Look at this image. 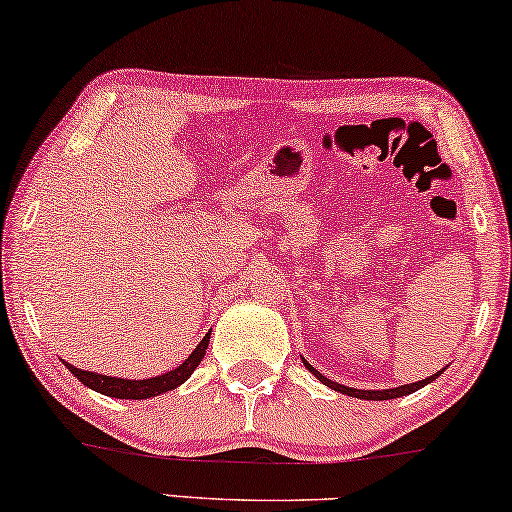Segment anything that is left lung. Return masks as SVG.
Returning a JSON list of instances; mask_svg holds the SVG:
<instances>
[{"instance_id": "obj_1", "label": "left lung", "mask_w": 512, "mask_h": 512, "mask_svg": "<svg viewBox=\"0 0 512 512\" xmlns=\"http://www.w3.org/2000/svg\"><path fill=\"white\" fill-rule=\"evenodd\" d=\"M303 363H305V368L310 370V373L317 377L319 382H324L326 387H331V389H335V391H340V394H347V396H354V398H366V401H389V398H401V396H408V394H412V391H417V389H422L424 384H429V382H433L436 380V377L443 373V370H438L436 375H431V377H426V380H419V382H412V384H401V387H394V389H382V391H370V389H352V387H345V384H338V382H333V380H328V377H324L319 373L317 368H312L310 363H307L305 359H303Z\"/></svg>"}]
</instances>
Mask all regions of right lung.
I'll use <instances>...</instances> for the list:
<instances>
[{
	"label": "right lung",
	"mask_w": 512,
	"mask_h": 512,
	"mask_svg": "<svg viewBox=\"0 0 512 512\" xmlns=\"http://www.w3.org/2000/svg\"><path fill=\"white\" fill-rule=\"evenodd\" d=\"M209 333L200 340V345L193 349L191 356H188L181 366L170 370V373L149 377V380H123V377L97 375V373H90V370L76 368L67 361H62V363H65V366L69 368V373H72L74 377H79V382L86 384L88 389H95V391H100V394L111 396V398H135V401H142V398L160 396V394H165V391L177 389L179 384H184L188 377L193 375V370L200 366L202 359H205V349L209 345Z\"/></svg>",
	"instance_id": "1"
}]
</instances>
